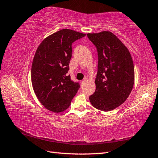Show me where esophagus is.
I'll use <instances>...</instances> for the list:
<instances>
[{
  "label": "esophagus",
  "mask_w": 158,
  "mask_h": 158,
  "mask_svg": "<svg viewBox=\"0 0 158 158\" xmlns=\"http://www.w3.org/2000/svg\"><path fill=\"white\" fill-rule=\"evenodd\" d=\"M85 82H86V80H85V79H83V81H81V85L83 86V85H84V84H85Z\"/></svg>",
  "instance_id": "1"
}]
</instances>
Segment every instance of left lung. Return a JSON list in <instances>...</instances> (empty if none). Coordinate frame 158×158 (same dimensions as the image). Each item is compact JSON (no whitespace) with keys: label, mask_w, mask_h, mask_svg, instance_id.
<instances>
[{"label":"left lung","mask_w":158,"mask_h":158,"mask_svg":"<svg viewBox=\"0 0 158 158\" xmlns=\"http://www.w3.org/2000/svg\"><path fill=\"white\" fill-rule=\"evenodd\" d=\"M98 52L96 90L89 101L96 109L109 111L126 101L135 82L134 64L128 49L109 31L88 33Z\"/></svg>","instance_id":"1"}]
</instances>
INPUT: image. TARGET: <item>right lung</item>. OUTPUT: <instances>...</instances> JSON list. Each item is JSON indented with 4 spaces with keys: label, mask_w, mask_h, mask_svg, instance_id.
<instances>
[{
    "label": "right lung",
    "mask_w": 158,
    "mask_h": 158,
    "mask_svg": "<svg viewBox=\"0 0 158 158\" xmlns=\"http://www.w3.org/2000/svg\"><path fill=\"white\" fill-rule=\"evenodd\" d=\"M85 36L63 29L45 38L36 49L32 64V84L40 102L51 111L60 113L68 109L80 88L67 73L72 43Z\"/></svg>",
    "instance_id": "1"
}]
</instances>
